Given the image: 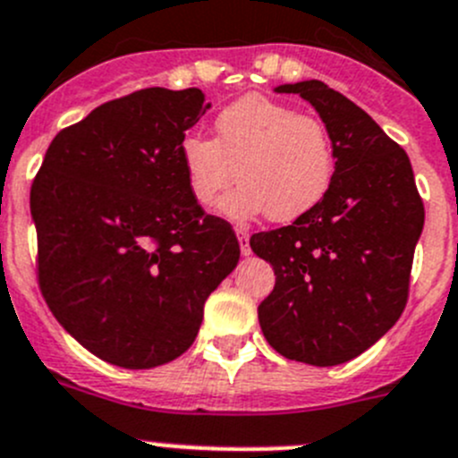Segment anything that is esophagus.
<instances>
[{"label":"esophagus","mask_w":458,"mask_h":458,"mask_svg":"<svg viewBox=\"0 0 458 458\" xmlns=\"http://www.w3.org/2000/svg\"><path fill=\"white\" fill-rule=\"evenodd\" d=\"M236 233H238V241H241V251H242V256H250V254H251V247H250V232H247L245 226H238Z\"/></svg>","instance_id":"1"}]
</instances>
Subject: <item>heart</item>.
<instances>
[{
    "label": "heart",
    "instance_id": "obj_1",
    "mask_svg": "<svg viewBox=\"0 0 458 458\" xmlns=\"http://www.w3.org/2000/svg\"><path fill=\"white\" fill-rule=\"evenodd\" d=\"M216 134H189L180 146L189 191L199 207H211L236 182V171L242 184L222 211L241 220L260 213L274 222L299 220L333 186L335 143L319 116L250 94L217 114Z\"/></svg>",
    "mask_w": 458,
    "mask_h": 458
}]
</instances>
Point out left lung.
<instances>
[{"mask_svg":"<svg viewBox=\"0 0 458 458\" xmlns=\"http://www.w3.org/2000/svg\"><path fill=\"white\" fill-rule=\"evenodd\" d=\"M276 91L319 112L337 164L312 211L251 236L276 276L259 321L283 357L335 367L371 348L403 315L425 207L407 152L362 107L321 81Z\"/></svg>","mask_w":458,"mask_h":458,"instance_id":"left-lung-1","label":"left lung"}]
</instances>
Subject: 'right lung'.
Here are the masks:
<instances>
[{
	"label": "right lung",
	"mask_w": 458,
	"mask_h": 458,
	"mask_svg": "<svg viewBox=\"0 0 458 458\" xmlns=\"http://www.w3.org/2000/svg\"><path fill=\"white\" fill-rule=\"evenodd\" d=\"M207 110L198 87L103 103L55 134L30 186L42 297L78 344L116 367L180 357L241 259L232 225L195 202L180 159Z\"/></svg>",
	"instance_id": "obj_1"
}]
</instances>
